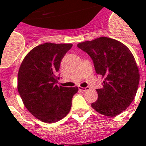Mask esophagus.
<instances>
[{"label": "esophagus", "instance_id": "obj_1", "mask_svg": "<svg viewBox=\"0 0 146 146\" xmlns=\"http://www.w3.org/2000/svg\"><path fill=\"white\" fill-rule=\"evenodd\" d=\"M79 89L82 92H86V91H87V90H89V87H85V88H82V87H79Z\"/></svg>", "mask_w": 146, "mask_h": 146}]
</instances>
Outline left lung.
Segmentation results:
<instances>
[{"label":"left lung","mask_w":146,"mask_h":146,"mask_svg":"<svg viewBox=\"0 0 146 146\" xmlns=\"http://www.w3.org/2000/svg\"><path fill=\"white\" fill-rule=\"evenodd\" d=\"M77 47L91 57L97 74L104 79L103 88L96 89L98 100L92 108L104 116L114 117L129 106L136 96L139 73L133 55L117 40L100 37Z\"/></svg>","instance_id":"obj_1"}]
</instances>
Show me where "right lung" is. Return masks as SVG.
<instances>
[{
    "label": "right lung",
    "mask_w": 146,
    "mask_h": 146,
    "mask_svg": "<svg viewBox=\"0 0 146 146\" xmlns=\"http://www.w3.org/2000/svg\"><path fill=\"white\" fill-rule=\"evenodd\" d=\"M72 44L44 43L27 54L18 72L17 89L24 105L42 122L55 123L70 111L78 87L57 85L61 60Z\"/></svg>",
    "instance_id": "obj_1"
}]
</instances>
